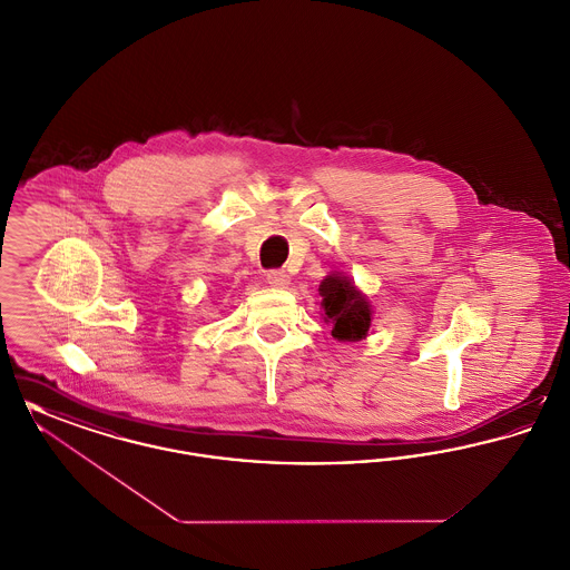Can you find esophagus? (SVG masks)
I'll return each mask as SVG.
<instances>
[{
	"instance_id": "esophagus-1",
	"label": "esophagus",
	"mask_w": 570,
	"mask_h": 570,
	"mask_svg": "<svg viewBox=\"0 0 570 570\" xmlns=\"http://www.w3.org/2000/svg\"><path fill=\"white\" fill-rule=\"evenodd\" d=\"M267 284L273 288H286L291 284V277H288V273L282 272V269H272L267 273Z\"/></svg>"
}]
</instances>
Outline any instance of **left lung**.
<instances>
[{
    "label": "left lung",
    "mask_w": 570,
    "mask_h": 570,
    "mask_svg": "<svg viewBox=\"0 0 570 570\" xmlns=\"http://www.w3.org/2000/svg\"><path fill=\"white\" fill-rule=\"evenodd\" d=\"M325 307V321L331 323V335L340 342L363 340L372 323L370 301L342 275H328L318 288Z\"/></svg>",
    "instance_id": "1"
}]
</instances>
